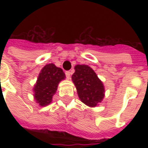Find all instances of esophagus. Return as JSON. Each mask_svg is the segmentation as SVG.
<instances>
[{"label":"esophagus","mask_w":148,"mask_h":148,"mask_svg":"<svg viewBox=\"0 0 148 148\" xmlns=\"http://www.w3.org/2000/svg\"><path fill=\"white\" fill-rule=\"evenodd\" d=\"M65 74H66V77H67V79L71 78V72L66 71V72H65Z\"/></svg>","instance_id":"esophagus-1"}]
</instances>
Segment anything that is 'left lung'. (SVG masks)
I'll use <instances>...</instances> for the list:
<instances>
[{
  "instance_id": "obj_1",
  "label": "left lung",
  "mask_w": 148,
  "mask_h": 148,
  "mask_svg": "<svg viewBox=\"0 0 148 148\" xmlns=\"http://www.w3.org/2000/svg\"><path fill=\"white\" fill-rule=\"evenodd\" d=\"M74 70L75 72L71 79L80 100L88 107H97L105 95L103 82L98 78L95 71L88 65L77 64L74 67Z\"/></svg>"
}]
</instances>
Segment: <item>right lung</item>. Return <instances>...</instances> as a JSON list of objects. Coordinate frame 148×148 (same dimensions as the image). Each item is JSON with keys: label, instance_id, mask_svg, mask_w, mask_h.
Returning <instances> with one entry per match:
<instances>
[{"label": "right lung", "instance_id": "1", "mask_svg": "<svg viewBox=\"0 0 148 148\" xmlns=\"http://www.w3.org/2000/svg\"><path fill=\"white\" fill-rule=\"evenodd\" d=\"M65 74L53 64L45 65L40 71L34 86V97L40 107H45L52 102L53 96L58 90V84L65 79Z\"/></svg>", "mask_w": 148, "mask_h": 148}]
</instances>
